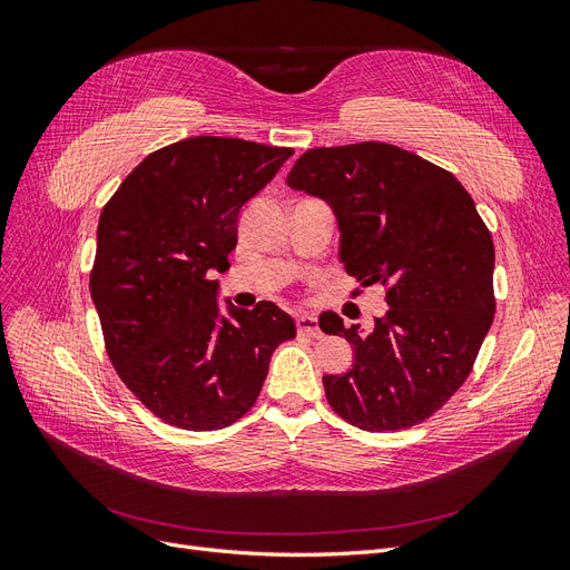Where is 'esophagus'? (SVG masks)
<instances>
[{
	"instance_id": "esophagus-1",
	"label": "esophagus",
	"mask_w": 570,
	"mask_h": 570,
	"mask_svg": "<svg viewBox=\"0 0 570 570\" xmlns=\"http://www.w3.org/2000/svg\"><path fill=\"white\" fill-rule=\"evenodd\" d=\"M295 323H297V331H299L302 335H308V337H318V335H321L318 321H316V316H312V314H297V316H295Z\"/></svg>"
}]
</instances>
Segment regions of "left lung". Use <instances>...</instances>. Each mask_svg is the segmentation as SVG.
Wrapping results in <instances>:
<instances>
[{
  "instance_id": "1",
  "label": "left lung",
  "mask_w": 570,
  "mask_h": 570,
  "mask_svg": "<svg viewBox=\"0 0 570 570\" xmlns=\"http://www.w3.org/2000/svg\"><path fill=\"white\" fill-rule=\"evenodd\" d=\"M287 185L331 204L344 271L383 285L390 306L368 335L321 314V331L354 347L347 373L323 375L327 404L371 433L430 419L473 371L494 318V245L471 195L385 142L308 149Z\"/></svg>"
}]
</instances>
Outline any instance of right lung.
Here are the masks:
<instances>
[{"mask_svg": "<svg viewBox=\"0 0 570 570\" xmlns=\"http://www.w3.org/2000/svg\"><path fill=\"white\" fill-rule=\"evenodd\" d=\"M235 137L199 135L151 151L107 202L90 292L105 347L126 387L183 430L243 419L271 354L297 335L273 302L218 308V281L237 245L239 209L292 157Z\"/></svg>", "mask_w": 570, "mask_h": 570, "instance_id": "obj_1", "label": "right lung"}]
</instances>
